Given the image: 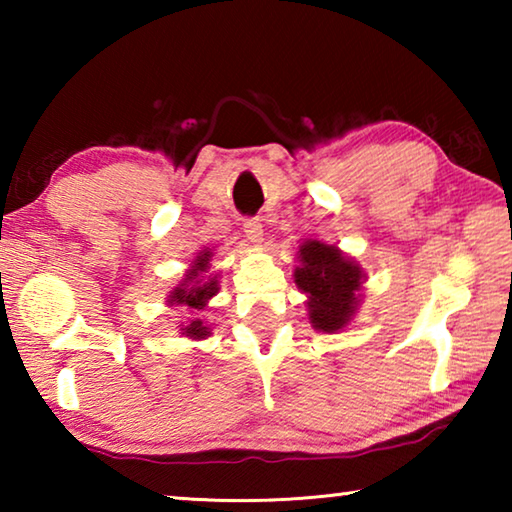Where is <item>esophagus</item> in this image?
I'll use <instances>...</instances> for the list:
<instances>
[{"label": "esophagus", "instance_id": "obj_1", "mask_svg": "<svg viewBox=\"0 0 512 512\" xmlns=\"http://www.w3.org/2000/svg\"><path fill=\"white\" fill-rule=\"evenodd\" d=\"M244 232H246L250 244H262V241H264V228L257 219H248L244 223Z\"/></svg>", "mask_w": 512, "mask_h": 512}]
</instances>
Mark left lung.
Returning a JSON list of instances; mask_svg holds the SVG:
<instances>
[{"label":"left lung","mask_w":512,"mask_h":512,"mask_svg":"<svg viewBox=\"0 0 512 512\" xmlns=\"http://www.w3.org/2000/svg\"><path fill=\"white\" fill-rule=\"evenodd\" d=\"M298 262L293 282L307 296L311 327L325 334L343 332L361 305L363 268L341 248L318 239H307L298 248Z\"/></svg>","instance_id":"obj_1"}]
</instances>
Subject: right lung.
Here are the masks:
<instances>
[{
	"label": "right lung",
	"instance_id": "1",
	"mask_svg": "<svg viewBox=\"0 0 512 512\" xmlns=\"http://www.w3.org/2000/svg\"><path fill=\"white\" fill-rule=\"evenodd\" d=\"M212 250H201L194 257L192 266L187 268L183 280H180L176 287L169 291L167 296V305L169 307H185L189 320L187 323H180L178 332L187 336L192 341H201L207 339L212 334V327L205 323L203 318H198V311H203L207 307L216 293H219V277L214 273L210 277H205V273L210 271V262H212Z\"/></svg>",
	"mask_w": 512,
	"mask_h": 512
}]
</instances>
